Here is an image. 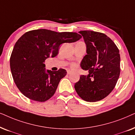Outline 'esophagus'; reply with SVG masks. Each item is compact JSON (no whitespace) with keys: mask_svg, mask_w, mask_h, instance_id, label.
Here are the masks:
<instances>
[{"mask_svg":"<svg viewBox=\"0 0 135 135\" xmlns=\"http://www.w3.org/2000/svg\"><path fill=\"white\" fill-rule=\"evenodd\" d=\"M72 73V71H71V70H67V74L68 75H70Z\"/></svg>","mask_w":135,"mask_h":135,"instance_id":"esophagus-1","label":"esophagus"}]
</instances>
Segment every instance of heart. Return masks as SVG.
<instances>
[{"instance_id": "b5f03b06", "label": "heart", "mask_w": 135, "mask_h": 135, "mask_svg": "<svg viewBox=\"0 0 135 135\" xmlns=\"http://www.w3.org/2000/svg\"><path fill=\"white\" fill-rule=\"evenodd\" d=\"M71 67L73 68V69H75V68H76V64H71Z\"/></svg>"}]
</instances>
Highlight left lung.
<instances>
[{
    "instance_id": "left-lung-1",
    "label": "left lung",
    "mask_w": 135,
    "mask_h": 135,
    "mask_svg": "<svg viewBox=\"0 0 135 135\" xmlns=\"http://www.w3.org/2000/svg\"><path fill=\"white\" fill-rule=\"evenodd\" d=\"M86 45V54L81 67L89 74L81 75L75 84L77 94L87 102L103 99L114 89L120 73L119 50L105 34L80 31Z\"/></svg>"
}]
</instances>
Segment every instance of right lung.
Masks as SVG:
<instances>
[{"label": "right lung", "instance_id": "right-lung-1", "mask_svg": "<svg viewBox=\"0 0 135 135\" xmlns=\"http://www.w3.org/2000/svg\"><path fill=\"white\" fill-rule=\"evenodd\" d=\"M81 36L72 32L46 30L25 33L15 43L10 59L14 82L22 94L30 99L44 102L54 94L61 79L66 75L65 69L46 70L45 60L58 54L63 43L78 41Z\"/></svg>", "mask_w": 135, "mask_h": 135}]
</instances>
